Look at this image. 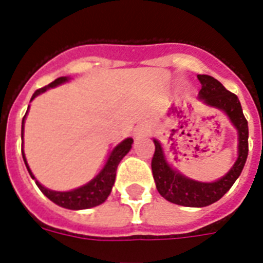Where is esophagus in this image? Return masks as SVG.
Listing matches in <instances>:
<instances>
[{"mask_svg":"<svg viewBox=\"0 0 263 263\" xmlns=\"http://www.w3.org/2000/svg\"><path fill=\"white\" fill-rule=\"evenodd\" d=\"M148 134V127L146 124H140L138 127L135 128V131H134V135L136 138H142V136H146Z\"/></svg>","mask_w":263,"mask_h":263,"instance_id":"34e87169","label":"esophagus"}]
</instances>
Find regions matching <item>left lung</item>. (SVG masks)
<instances>
[{
	"instance_id": "obj_1",
	"label": "left lung",
	"mask_w": 263,
	"mask_h": 263,
	"mask_svg": "<svg viewBox=\"0 0 263 263\" xmlns=\"http://www.w3.org/2000/svg\"><path fill=\"white\" fill-rule=\"evenodd\" d=\"M198 79L202 84L200 101L208 106L224 111L237 131V158L222 177L204 183L190 179L176 171L169 164L160 140L153 139L156 152L153 156L152 171L157 190L169 202L187 208H204L221 199L240 176L249 156V124L243 115L239 98L212 76L198 75Z\"/></svg>"
}]
</instances>
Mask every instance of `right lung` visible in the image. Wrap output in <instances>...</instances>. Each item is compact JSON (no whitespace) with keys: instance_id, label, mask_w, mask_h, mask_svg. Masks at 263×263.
<instances>
[{"instance_id":"obj_1","label":"right lung","mask_w":263,"mask_h":263,"mask_svg":"<svg viewBox=\"0 0 263 263\" xmlns=\"http://www.w3.org/2000/svg\"><path fill=\"white\" fill-rule=\"evenodd\" d=\"M68 80H69L68 76H61L59 79H55L54 82H51L50 84H47L45 87L35 91L34 95L31 97V101L36 98L38 95L43 94V92L49 90V88H54L57 87V86H60V84L67 83ZM28 109H30V106H28ZM28 109H27V113H28ZM27 113L26 116L23 117L22 121V140L23 134H24V120H26L27 117ZM132 143H134V139H132V138H127V139H124L123 142H120V143L111 150V153L109 154V157H107L106 164L103 165V168L101 169V172L95 176L94 179L90 180L87 184H84L82 187L75 188V190H71V191H53V190H49V188L43 187L42 184L35 179V176L32 175L30 166L27 164L23 146L22 154L23 160H24V164H26L27 166V171H28L31 177L35 180V183H36L39 190L43 192V195L47 196L51 202H54L55 204H59L61 208L69 209V210H83V209L95 208V206L103 203V202L107 199V196L110 195L111 188H113V184H115L116 180V171H117V166H119L120 161L123 160L124 157L129 153V150H131L132 147Z\"/></svg>"}]
</instances>
